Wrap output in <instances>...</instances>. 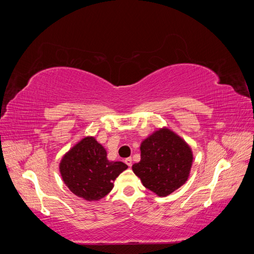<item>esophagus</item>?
<instances>
[{
	"label": "esophagus",
	"mask_w": 254,
	"mask_h": 254,
	"mask_svg": "<svg viewBox=\"0 0 254 254\" xmlns=\"http://www.w3.org/2000/svg\"><path fill=\"white\" fill-rule=\"evenodd\" d=\"M125 163H126L129 167H131V165H132V159H131V158H127V159L125 160Z\"/></svg>",
	"instance_id": "34e87169"
}]
</instances>
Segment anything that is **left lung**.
Wrapping results in <instances>:
<instances>
[{
    "instance_id": "obj_1",
    "label": "left lung",
    "mask_w": 254,
    "mask_h": 254,
    "mask_svg": "<svg viewBox=\"0 0 254 254\" xmlns=\"http://www.w3.org/2000/svg\"><path fill=\"white\" fill-rule=\"evenodd\" d=\"M141 161L132 165L143 186L160 197L182 187L189 179L193 151L181 136L166 127L153 131L141 143Z\"/></svg>"
}]
</instances>
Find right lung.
<instances>
[{
  "mask_svg": "<svg viewBox=\"0 0 254 254\" xmlns=\"http://www.w3.org/2000/svg\"><path fill=\"white\" fill-rule=\"evenodd\" d=\"M127 168L121 161H109L104 146L94 136L81 139L64 153L59 163L65 186L87 201H97L108 195L113 181Z\"/></svg>",
  "mask_w": 254,
  "mask_h": 254,
  "instance_id": "1",
  "label": "right lung"
}]
</instances>
